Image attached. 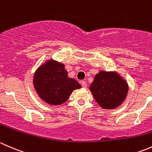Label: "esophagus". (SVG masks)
Wrapping results in <instances>:
<instances>
[{"label":"esophagus","instance_id":"esophagus-1","mask_svg":"<svg viewBox=\"0 0 152 152\" xmlns=\"http://www.w3.org/2000/svg\"><path fill=\"white\" fill-rule=\"evenodd\" d=\"M80 83H81V86H82L83 87V88H86V87H87V83H86V82H85V81H84V80L81 81Z\"/></svg>","mask_w":152,"mask_h":152}]
</instances>
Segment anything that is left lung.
<instances>
[{
  "label": "left lung",
  "instance_id": "1",
  "mask_svg": "<svg viewBox=\"0 0 152 152\" xmlns=\"http://www.w3.org/2000/svg\"><path fill=\"white\" fill-rule=\"evenodd\" d=\"M89 89L102 108L114 109L121 105L126 98L128 85L117 73L100 71Z\"/></svg>",
  "mask_w": 152,
  "mask_h": 152
}]
</instances>
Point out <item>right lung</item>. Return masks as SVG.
Instances as JSON below:
<instances>
[{
  "instance_id": "obj_1",
  "label": "right lung",
  "mask_w": 152,
  "mask_h": 152,
  "mask_svg": "<svg viewBox=\"0 0 152 152\" xmlns=\"http://www.w3.org/2000/svg\"><path fill=\"white\" fill-rule=\"evenodd\" d=\"M34 86L39 97L53 105L65 102L75 89L81 88L77 81L68 77L64 65L54 60L48 61L36 71Z\"/></svg>"
}]
</instances>
